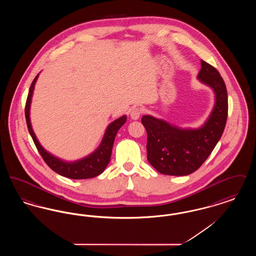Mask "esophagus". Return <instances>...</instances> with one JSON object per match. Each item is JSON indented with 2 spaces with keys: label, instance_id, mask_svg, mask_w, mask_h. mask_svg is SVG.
<instances>
[{
  "label": "esophagus",
  "instance_id": "1",
  "mask_svg": "<svg viewBox=\"0 0 256 256\" xmlns=\"http://www.w3.org/2000/svg\"><path fill=\"white\" fill-rule=\"evenodd\" d=\"M141 113H142L141 108H132V110H130V117H132V120H138L140 115H141Z\"/></svg>",
  "mask_w": 256,
  "mask_h": 256
}]
</instances>
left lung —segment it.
<instances>
[{
  "mask_svg": "<svg viewBox=\"0 0 256 256\" xmlns=\"http://www.w3.org/2000/svg\"><path fill=\"white\" fill-rule=\"evenodd\" d=\"M198 80L212 88L215 104L206 122L198 128H182L150 115L142 117L148 134L146 158L156 170L168 176H187L210 156L228 119V92L216 68L200 60Z\"/></svg>",
  "mask_w": 256,
  "mask_h": 256,
  "instance_id": "8db88e82",
  "label": "left lung"
}]
</instances>
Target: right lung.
I'll use <instances>...</instances> for the list:
<instances>
[{"label": "right lung", "instance_id": "obj_1", "mask_svg": "<svg viewBox=\"0 0 256 256\" xmlns=\"http://www.w3.org/2000/svg\"><path fill=\"white\" fill-rule=\"evenodd\" d=\"M38 76L39 74L36 76L32 86L30 87L28 95L26 102V108H24V115H26V121L28 132L30 134L42 158L44 159V161L47 163V165L52 170H54L62 176H65L68 178L86 180V178H91L100 174L104 170H106V166L110 163L115 136L118 132V130H120V128L126 121V116L124 115L110 124L100 146H98L97 150H95L89 156H87L84 158L78 159L76 161H71V162L64 161L58 158H56L40 145L36 134L34 132L30 118V102H32V98L34 86L38 78Z\"/></svg>", "mask_w": 256, "mask_h": 256}]
</instances>
